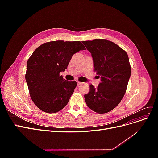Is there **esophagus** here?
<instances>
[{"label":"esophagus","mask_w":158,"mask_h":158,"mask_svg":"<svg viewBox=\"0 0 158 158\" xmlns=\"http://www.w3.org/2000/svg\"><path fill=\"white\" fill-rule=\"evenodd\" d=\"M82 84V83L79 82V81H78V82H77V85H78V86H79V85H80Z\"/></svg>","instance_id":"obj_1"}]
</instances>
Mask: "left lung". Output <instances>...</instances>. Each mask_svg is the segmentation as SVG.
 Returning <instances> with one entry per match:
<instances>
[{
	"instance_id": "obj_1",
	"label": "left lung",
	"mask_w": 158,
	"mask_h": 158,
	"mask_svg": "<svg viewBox=\"0 0 158 158\" xmlns=\"http://www.w3.org/2000/svg\"><path fill=\"white\" fill-rule=\"evenodd\" d=\"M92 53L94 69L101 76L98 87L89 85L84 95L88 107L98 113H106L115 108L126 92L131 74V66L127 52L114 43L96 39L83 41Z\"/></svg>"
}]
</instances>
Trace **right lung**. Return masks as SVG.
<instances>
[{
	"instance_id": "add662e5",
	"label": "right lung",
	"mask_w": 158,
	"mask_h": 158,
	"mask_svg": "<svg viewBox=\"0 0 158 158\" xmlns=\"http://www.w3.org/2000/svg\"><path fill=\"white\" fill-rule=\"evenodd\" d=\"M85 47L82 42L63 40L45 43L27 60L26 80L31 99L41 111L55 113L67 105L76 87L60 73L64 71L72 56Z\"/></svg>"
}]
</instances>
